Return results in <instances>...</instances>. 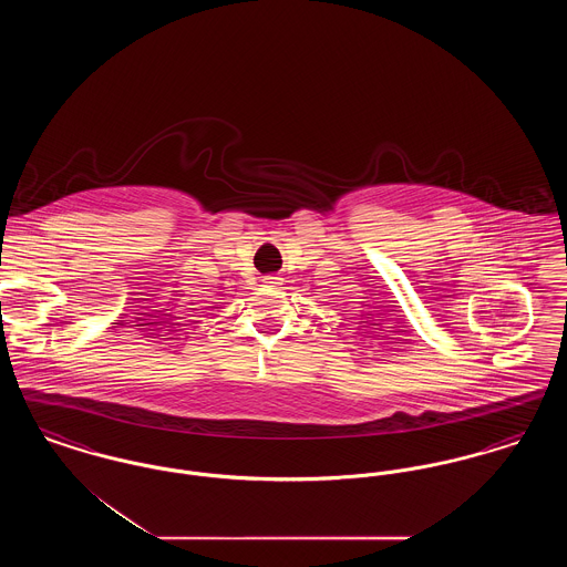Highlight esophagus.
Here are the masks:
<instances>
[{"label":"esophagus","mask_w":567,"mask_h":567,"mask_svg":"<svg viewBox=\"0 0 567 567\" xmlns=\"http://www.w3.org/2000/svg\"><path fill=\"white\" fill-rule=\"evenodd\" d=\"M264 282H266V287H276V285H280V278L270 274V276H266V278H264Z\"/></svg>","instance_id":"esophagus-1"}]
</instances>
